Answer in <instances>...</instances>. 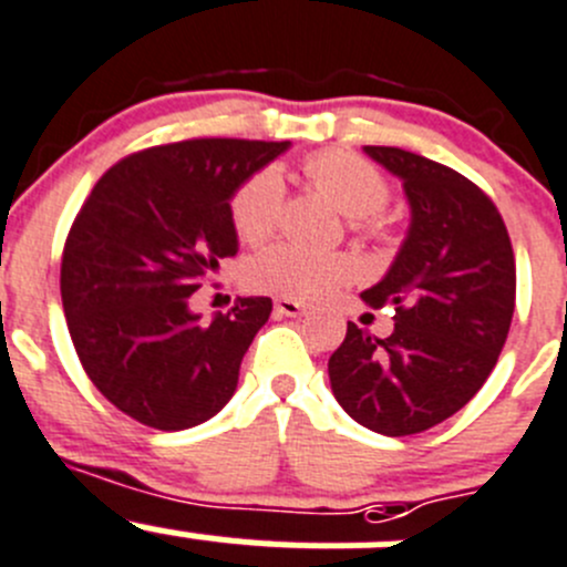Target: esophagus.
<instances>
[{
	"instance_id": "obj_1",
	"label": "esophagus",
	"mask_w": 567,
	"mask_h": 567,
	"mask_svg": "<svg viewBox=\"0 0 567 567\" xmlns=\"http://www.w3.org/2000/svg\"><path fill=\"white\" fill-rule=\"evenodd\" d=\"M274 310H277L279 316L299 318V316H305L307 307L301 305V301H296V299H277V301H274Z\"/></svg>"
}]
</instances>
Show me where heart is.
Returning a JSON list of instances; mask_svg holds the SVG:
<instances>
[{"mask_svg": "<svg viewBox=\"0 0 567 567\" xmlns=\"http://www.w3.org/2000/svg\"><path fill=\"white\" fill-rule=\"evenodd\" d=\"M305 179L316 194L332 202L351 218V233L360 240H382L388 235L382 210L388 207L390 179L354 152H318L305 161ZM285 177L277 166H262L238 185L229 202V216L240 240L262 244L277 233L285 213ZM249 282L257 290L285 299L316 301L334 293L354 277V260L334 251H310L293 244H274L251 257Z\"/></svg>", "mask_w": 567, "mask_h": 567, "instance_id": "heart-1", "label": "heart"}]
</instances>
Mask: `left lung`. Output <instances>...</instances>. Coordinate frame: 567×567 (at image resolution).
<instances>
[{
    "label": "left lung",
    "instance_id": "left-lung-1",
    "mask_svg": "<svg viewBox=\"0 0 567 567\" xmlns=\"http://www.w3.org/2000/svg\"><path fill=\"white\" fill-rule=\"evenodd\" d=\"M365 152L401 177L412 224L382 282L362 293L371 307L393 305V332L371 338L349 321L329 382L365 430L404 437L463 410L496 368L515 312V255L502 213L468 177L395 146Z\"/></svg>",
    "mask_w": 567,
    "mask_h": 567
}]
</instances>
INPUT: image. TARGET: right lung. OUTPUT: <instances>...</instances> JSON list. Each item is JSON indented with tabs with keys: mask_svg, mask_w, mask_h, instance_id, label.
Wrapping results in <instances>:
<instances>
[{
	"mask_svg": "<svg viewBox=\"0 0 567 567\" xmlns=\"http://www.w3.org/2000/svg\"><path fill=\"white\" fill-rule=\"evenodd\" d=\"M288 141L194 137L121 157L82 202L60 262L71 343L99 393L152 430H190L238 388L271 299L202 323L190 296L238 255L229 199Z\"/></svg>",
	"mask_w": 567,
	"mask_h": 567,
	"instance_id": "add662e5",
	"label": "right lung"
}]
</instances>
